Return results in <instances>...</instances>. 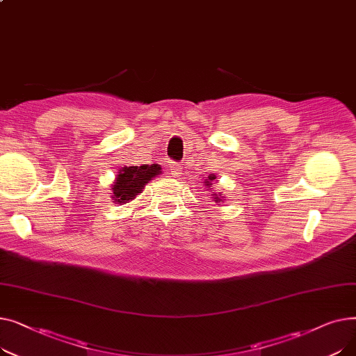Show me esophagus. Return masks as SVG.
I'll return each mask as SVG.
<instances>
[{
  "label": "esophagus",
  "mask_w": 356,
  "mask_h": 356,
  "mask_svg": "<svg viewBox=\"0 0 356 356\" xmlns=\"http://www.w3.org/2000/svg\"><path fill=\"white\" fill-rule=\"evenodd\" d=\"M170 172H172V175L175 177H180V175H181V165L179 163L170 164Z\"/></svg>",
  "instance_id": "esophagus-1"
}]
</instances>
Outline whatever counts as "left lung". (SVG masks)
Instances as JSON below:
<instances>
[{"label": "left lung", "mask_w": 356, "mask_h": 356, "mask_svg": "<svg viewBox=\"0 0 356 356\" xmlns=\"http://www.w3.org/2000/svg\"><path fill=\"white\" fill-rule=\"evenodd\" d=\"M213 180H216V176H215V175H211L207 180H204V183H207V186H211ZM219 195H220V193H219ZM213 199H215V202H216V203H222V202H223V199H222L220 196H218L216 193H215V197H213Z\"/></svg>", "instance_id": "8db88e82"}]
</instances>
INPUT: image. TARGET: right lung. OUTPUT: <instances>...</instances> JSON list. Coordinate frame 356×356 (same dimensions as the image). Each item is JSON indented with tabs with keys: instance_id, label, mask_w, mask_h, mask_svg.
Masks as SVG:
<instances>
[{
	"instance_id": "right-lung-1",
	"label": "right lung",
	"mask_w": 356,
	"mask_h": 356,
	"mask_svg": "<svg viewBox=\"0 0 356 356\" xmlns=\"http://www.w3.org/2000/svg\"><path fill=\"white\" fill-rule=\"evenodd\" d=\"M160 173L161 167L159 164L129 165L121 168L112 184V200L125 204L136 199V196L143 192L145 184Z\"/></svg>"
}]
</instances>
